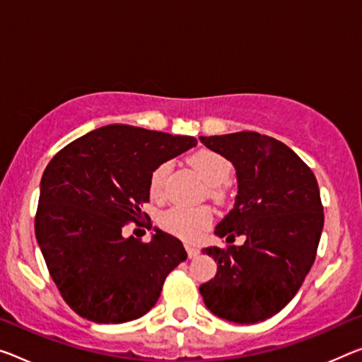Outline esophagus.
I'll use <instances>...</instances> for the list:
<instances>
[{
    "label": "esophagus",
    "mask_w": 362,
    "mask_h": 362,
    "mask_svg": "<svg viewBox=\"0 0 362 362\" xmlns=\"http://www.w3.org/2000/svg\"><path fill=\"white\" fill-rule=\"evenodd\" d=\"M186 251H187V255H189V259H194V257H197V255L200 254V251L197 247H194V246H186Z\"/></svg>",
    "instance_id": "esophagus-1"
}]
</instances>
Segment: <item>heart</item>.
<instances>
[{
  "mask_svg": "<svg viewBox=\"0 0 362 362\" xmlns=\"http://www.w3.org/2000/svg\"><path fill=\"white\" fill-rule=\"evenodd\" d=\"M187 163L200 176L205 185L210 186V192L218 196L220 186L228 181L231 175V163L223 155L210 148H200L187 157ZM170 165L162 163L152 171L148 181V191L153 199L163 196V185L168 175ZM212 221V212L209 209H191L185 205H176L166 210L160 216V225L165 231L181 239H196Z\"/></svg>",
  "mask_w": 362,
  "mask_h": 362,
  "instance_id": "obj_1",
  "label": "heart"
}]
</instances>
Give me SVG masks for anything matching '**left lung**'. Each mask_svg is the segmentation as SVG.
Segmentation results:
<instances>
[{"instance_id":"left-lung-1","label":"left lung","mask_w":362,"mask_h":362,"mask_svg":"<svg viewBox=\"0 0 362 362\" xmlns=\"http://www.w3.org/2000/svg\"><path fill=\"white\" fill-rule=\"evenodd\" d=\"M200 142L236 170L235 207L215 228L243 246L205 247L216 275L199 291L210 313L236 324L270 319L301 288L314 264L324 228V207L313 171L274 137L243 131L200 136Z\"/></svg>"}]
</instances>
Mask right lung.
Here are the masks:
<instances>
[{"label":"right lung","instance_id":"1","mask_svg":"<svg viewBox=\"0 0 362 362\" xmlns=\"http://www.w3.org/2000/svg\"><path fill=\"white\" fill-rule=\"evenodd\" d=\"M197 146L127 124L76 139L52 158L40 181L35 238L69 308L95 324H123L158 301L166 275L186 260L182 243L155 228L150 243L124 238L141 220L152 171Z\"/></svg>","mask_w":362,"mask_h":362}]
</instances>
